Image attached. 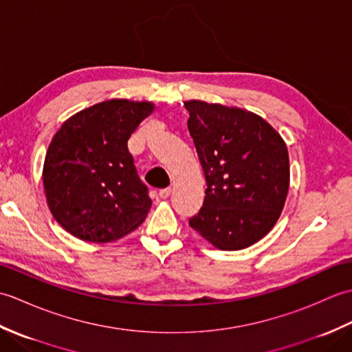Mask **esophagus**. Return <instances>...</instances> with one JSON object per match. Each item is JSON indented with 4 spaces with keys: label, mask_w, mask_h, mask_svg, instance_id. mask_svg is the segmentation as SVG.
I'll return each instance as SVG.
<instances>
[{
    "label": "esophagus",
    "mask_w": 352,
    "mask_h": 352,
    "mask_svg": "<svg viewBox=\"0 0 352 352\" xmlns=\"http://www.w3.org/2000/svg\"><path fill=\"white\" fill-rule=\"evenodd\" d=\"M170 192H172V189H170V188H166V189H162V190L159 192V197H160L162 199H166V198H169V195H170Z\"/></svg>",
    "instance_id": "34e87169"
}]
</instances>
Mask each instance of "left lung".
<instances>
[{"label":"left lung","instance_id":"left-lung-1","mask_svg":"<svg viewBox=\"0 0 352 352\" xmlns=\"http://www.w3.org/2000/svg\"><path fill=\"white\" fill-rule=\"evenodd\" d=\"M184 107L207 184L189 226L218 250L248 248L272 230L286 203L287 146L252 111L199 100Z\"/></svg>","mask_w":352,"mask_h":352}]
</instances>
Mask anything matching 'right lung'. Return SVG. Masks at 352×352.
I'll return each instance as SVG.
<instances>
[{"instance_id":"1","label":"right lung","mask_w":352,"mask_h":352,"mask_svg":"<svg viewBox=\"0 0 352 352\" xmlns=\"http://www.w3.org/2000/svg\"><path fill=\"white\" fill-rule=\"evenodd\" d=\"M154 107L149 101L107 100L72 115L54 134L42 172L45 197L74 237L113 242L145 221L153 201L126 142Z\"/></svg>"}]
</instances>
